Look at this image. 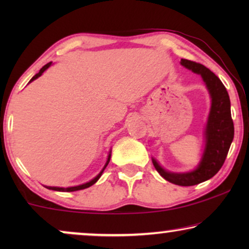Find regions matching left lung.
Returning a JSON list of instances; mask_svg holds the SVG:
<instances>
[{
  "label": "left lung",
  "mask_w": 249,
  "mask_h": 249,
  "mask_svg": "<svg viewBox=\"0 0 249 249\" xmlns=\"http://www.w3.org/2000/svg\"><path fill=\"white\" fill-rule=\"evenodd\" d=\"M180 63L203 77L212 97V107L205 130V151L198 168L188 173L165 171L155 160H153V164L156 171L169 182L178 186H194L211 179L222 168L232 142L234 128L231 118L230 98L222 81L203 64L186 59H181Z\"/></svg>",
  "instance_id": "obj_1"
}]
</instances>
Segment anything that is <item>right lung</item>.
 <instances>
[{"label":"right lung","instance_id":"obj_1","mask_svg":"<svg viewBox=\"0 0 249 249\" xmlns=\"http://www.w3.org/2000/svg\"><path fill=\"white\" fill-rule=\"evenodd\" d=\"M51 64H52V62H49L47 64H45V66H44L42 69L39 70V72L38 73H36L35 76H34L33 78H32V80L30 81H33V80H35L36 78H38L40 74H42L44 71H45L47 68H49ZM110 159H111V154L108 155V159H107V164H105V166L103 168V170H102V171L100 172V175H98L97 177H95V178L93 179V180H90L89 182H87V183H84V185H80V186H76V187H69V188H60V187H46V188H49V189H52V190H56V192H76V190H81V189H85V188H88V187H90L91 185H94L95 182L97 181L98 179H100V177L102 176V173H103V171H104V169L107 168V165L108 164V162H110Z\"/></svg>","mask_w":249,"mask_h":249}]
</instances>
